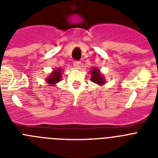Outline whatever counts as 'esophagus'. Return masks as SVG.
I'll return each mask as SVG.
<instances>
[{"instance_id":"34e87169","label":"esophagus","mask_w":158,"mask_h":158,"mask_svg":"<svg viewBox=\"0 0 158 158\" xmlns=\"http://www.w3.org/2000/svg\"><path fill=\"white\" fill-rule=\"evenodd\" d=\"M73 66H74L75 69H78L81 66V62H79V61H76V62H74V63H73Z\"/></svg>"}]
</instances>
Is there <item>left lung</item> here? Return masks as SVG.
<instances>
[{
    "instance_id": "left-lung-1",
    "label": "left lung",
    "mask_w": 158,
    "mask_h": 158,
    "mask_svg": "<svg viewBox=\"0 0 158 158\" xmlns=\"http://www.w3.org/2000/svg\"><path fill=\"white\" fill-rule=\"evenodd\" d=\"M90 74H91V78L90 80L95 84H97L98 85H104L106 83L105 79H104V75L100 73V69L96 67H93L90 70Z\"/></svg>"
}]
</instances>
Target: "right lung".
I'll return each mask as SVG.
<instances>
[{
    "label": "right lung",
    "mask_w": 158,
    "mask_h": 158,
    "mask_svg": "<svg viewBox=\"0 0 158 158\" xmlns=\"http://www.w3.org/2000/svg\"><path fill=\"white\" fill-rule=\"evenodd\" d=\"M62 69H60V68L54 69L51 73V74L47 77L46 82L50 85L54 86V85H56L57 83H58L60 81L62 80Z\"/></svg>",
    "instance_id": "obj_1"
}]
</instances>
